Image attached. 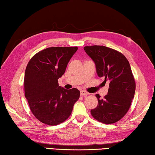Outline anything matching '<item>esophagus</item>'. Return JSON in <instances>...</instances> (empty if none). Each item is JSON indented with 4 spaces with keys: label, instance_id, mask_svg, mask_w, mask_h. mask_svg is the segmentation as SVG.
I'll list each match as a JSON object with an SVG mask.
<instances>
[{
    "label": "esophagus",
    "instance_id": "1",
    "mask_svg": "<svg viewBox=\"0 0 155 155\" xmlns=\"http://www.w3.org/2000/svg\"><path fill=\"white\" fill-rule=\"evenodd\" d=\"M89 93H87V92L85 91H80V94L81 96H85V95H87Z\"/></svg>",
    "mask_w": 155,
    "mask_h": 155
}]
</instances>
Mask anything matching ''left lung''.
<instances>
[{"instance_id":"left-lung-1","label":"left lung","mask_w":155,"mask_h":155,"mask_svg":"<svg viewBox=\"0 0 155 155\" xmlns=\"http://www.w3.org/2000/svg\"><path fill=\"white\" fill-rule=\"evenodd\" d=\"M84 50L94 62L99 77L104 78V82H109L104 98L96 94L98 105L91 110V115L102 123H116L128 112L135 94V82L128 60L105 46H85Z\"/></svg>"}]
</instances>
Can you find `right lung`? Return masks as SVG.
I'll use <instances>...</instances> for the list:
<instances>
[{
  "instance_id": "add662e5",
  "label": "right lung",
  "mask_w": 155,
  "mask_h": 155,
  "mask_svg": "<svg viewBox=\"0 0 155 155\" xmlns=\"http://www.w3.org/2000/svg\"><path fill=\"white\" fill-rule=\"evenodd\" d=\"M78 47H51L39 51L27 64L24 74V93L35 118L48 125L63 123L80 98L77 88L66 90L58 80Z\"/></svg>"
}]
</instances>
